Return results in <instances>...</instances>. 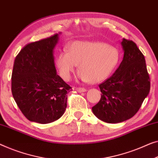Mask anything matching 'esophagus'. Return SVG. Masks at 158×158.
I'll return each mask as SVG.
<instances>
[{"label":"esophagus","mask_w":158,"mask_h":158,"mask_svg":"<svg viewBox=\"0 0 158 158\" xmlns=\"http://www.w3.org/2000/svg\"><path fill=\"white\" fill-rule=\"evenodd\" d=\"M75 90L79 93H83V92H85L86 91V89L85 88H83V87H81V88H75Z\"/></svg>","instance_id":"1"}]
</instances>
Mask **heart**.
Here are the masks:
<instances>
[{
	"label": "heart",
	"instance_id": "b5f03b06",
	"mask_svg": "<svg viewBox=\"0 0 158 158\" xmlns=\"http://www.w3.org/2000/svg\"><path fill=\"white\" fill-rule=\"evenodd\" d=\"M118 48L102 42L74 41L68 46V51L59 52L56 65L59 74L65 81L79 65V77L90 83H98L110 76L120 62Z\"/></svg>",
	"mask_w": 158,
	"mask_h": 158
}]
</instances>
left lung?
Wrapping results in <instances>:
<instances>
[{
    "label": "left lung",
    "instance_id": "left-lung-1",
    "mask_svg": "<svg viewBox=\"0 0 158 158\" xmlns=\"http://www.w3.org/2000/svg\"><path fill=\"white\" fill-rule=\"evenodd\" d=\"M124 56L113 75L99 85L100 101L92 107L100 120L118 123L135 115L149 94L150 79L145 57L132 40L123 38Z\"/></svg>",
    "mask_w": 158,
    "mask_h": 158
}]
</instances>
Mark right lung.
Instances as JSON below:
<instances>
[{
  "label": "right lung",
  "mask_w": 158,
  "mask_h": 158,
  "mask_svg": "<svg viewBox=\"0 0 158 158\" xmlns=\"http://www.w3.org/2000/svg\"><path fill=\"white\" fill-rule=\"evenodd\" d=\"M58 34L27 44L17 55L11 90L17 106L32 122L46 124L63 115L72 88L57 75L53 49Z\"/></svg>",
  "instance_id": "1"
}]
</instances>
